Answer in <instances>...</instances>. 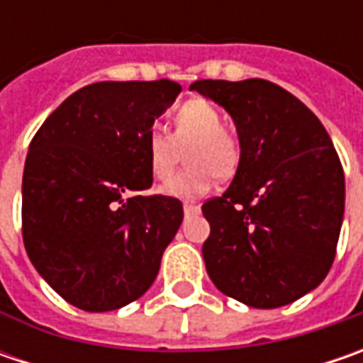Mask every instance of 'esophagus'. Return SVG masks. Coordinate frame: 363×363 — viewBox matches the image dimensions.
<instances>
[{"label": "esophagus", "mask_w": 363, "mask_h": 363, "mask_svg": "<svg viewBox=\"0 0 363 363\" xmlns=\"http://www.w3.org/2000/svg\"><path fill=\"white\" fill-rule=\"evenodd\" d=\"M184 214L186 218H194L200 214V206H194V203H184Z\"/></svg>", "instance_id": "esophagus-1"}]
</instances>
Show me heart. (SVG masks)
Segmentation results:
<instances>
[{
  "mask_svg": "<svg viewBox=\"0 0 363 363\" xmlns=\"http://www.w3.org/2000/svg\"><path fill=\"white\" fill-rule=\"evenodd\" d=\"M184 148L189 167L167 179L160 191L186 202L206 196L216 175L220 179L232 177L242 160L238 135L224 127L220 108L206 99H191L175 111L174 133L157 127L147 133L145 155L151 175L155 179L169 177Z\"/></svg>",
  "mask_w": 363,
  "mask_h": 363,
  "instance_id": "b5f03b06",
  "label": "heart"
}]
</instances>
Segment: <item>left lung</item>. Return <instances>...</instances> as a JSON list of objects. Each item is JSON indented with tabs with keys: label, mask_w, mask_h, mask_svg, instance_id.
<instances>
[{
	"label": "left lung",
	"mask_w": 363,
	"mask_h": 363,
	"mask_svg": "<svg viewBox=\"0 0 363 363\" xmlns=\"http://www.w3.org/2000/svg\"><path fill=\"white\" fill-rule=\"evenodd\" d=\"M189 89L230 113L242 147L230 188L202 206L206 271L248 307L289 305L335 258L345 203L337 151L321 121L274 82L198 80Z\"/></svg>",
	"instance_id": "1"
}]
</instances>
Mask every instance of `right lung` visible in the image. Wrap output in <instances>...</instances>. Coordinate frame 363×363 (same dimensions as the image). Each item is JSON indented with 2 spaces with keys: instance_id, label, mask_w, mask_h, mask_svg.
<instances>
[{
  "instance_id": "right-lung-1",
  "label": "right lung",
  "mask_w": 363,
  "mask_h": 363,
  "mask_svg": "<svg viewBox=\"0 0 363 363\" xmlns=\"http://www.w3.org/2000/svg\"><path fill=\"white\" fill-rule=\"evenodd\" d=\"M182 86L94 82L34 135L21 182L26 252L64 301L89 313L129 305L153 285L184 220L169 196H141L153 175L147 133Z\"/></svg>"
}]
</instances>
